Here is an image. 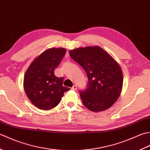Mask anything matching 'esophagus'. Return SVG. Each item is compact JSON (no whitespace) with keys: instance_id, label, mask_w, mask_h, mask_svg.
I'll use <instances>...</instances> for the list:
<instances>
[{"instance_id":"1","label":"esophagus","mask_w":150,"mask_h":150,"mask_svg":"<svg viewBox=\"0 0 150 150\" xmlns=\"http://www.w3.org/2000/svg\"><path fill=\"white\" fill-rule=\"evenodd\" d=\"M77 86H76V85H73V86H72V87L71 88V89L72 90H73V91H77Z\"/></svg>"}]
</instances>
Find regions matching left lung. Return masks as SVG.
I'll use <instances>...</instances> for the list:
<instances>
[{"instance_id":"1","label":"left lung","mask_w":150,"mask_h":150,"mask_svg":"<svg viewBox=\"0 0 150 150\" xmlns=\"http://www.w3.org/2000/svg\"><path fill=\"white\" fill-rule=\"evenodd\" d=\"M69 54L83 67L88 79L87 88L80 93L83 105L93 112L111 108L123 85V73L118 62L99 46L77 48Z\"/></svg>"}]
</instances>
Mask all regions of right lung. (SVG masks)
Here are the masks:
<instances>
[{
  "mask_svg": "<svg viewBox=\"0 0 150 150\" xmlns=\"http://www.w3.org/2000/svg\"><path fill=\"white\" fill-rule=\"evenodd\" d=\"M66 53L64 48H52L35 58L25 72L24 88L27 97L36 108L50 110L57 106L64 93L70 90L63 85V78L54 75Z\"/></svg>",
  "mask_w": 150,
  "mask_h": 150,
  "instance_id": "right-lung-1",
  "label": "right lung"
}]
</instances>
